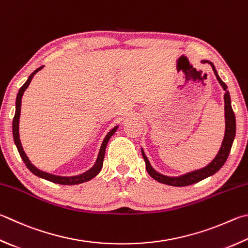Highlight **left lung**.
Returning <instances> with one entry per match:
<instances>
[{"label": "left lung", "mask_w": 248, "mask_h": 248, "mask_svg": "<svg viewBox=\"0 0 248 248\" xmlns=\"http://www.w3.org/2000/svg\"><path fill=\"white\" fill-rule=\"evenodd\" d=\"M202 64H209L211 68L214 70V74L217 78L218 82L221 85L222 89L226 91L224 93V119H226V130H224V138L221 144V147L218 152V154L216 155L215 158L210 161V163L202 167L201 169L193 170L190 172L183 173L181 175H177V177H170V175H165L163 173L156 171L154 168L152 167L150 160L147 159V157L144 153V150L142 148V156L145 161V168L147 170L148 174L151 175L153 179H155L156 181L160 183L167 184V186H191V184H194L196 182H200L202 180L210 177V175L215 174L217 171L222 167L228 159V156L230 154L232 144L234 141V138H235V132H236V123H235V115H234L232 106H231V97L230 93L228 91L227 84L223 82V81L220 79L217 70L215 68V65L209 61L202 60L201 61Z\"/></svg>", "instance_id": "left-lung-1"}]
</instances>
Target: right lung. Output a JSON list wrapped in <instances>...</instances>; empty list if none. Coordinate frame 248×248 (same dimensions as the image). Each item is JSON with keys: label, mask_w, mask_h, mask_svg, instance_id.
I'll return each mask as SVG.
<instances>
[{"label": "right lung", "mask_w": 248, "mask_h": 248, "mask_svg": "<svg viewBox=\"0 0 248 248\" xmlns=\"http://www.w3.org/2000/svg\"><path fill=\"white\" fill-rule=\"evenodd\" d=\"M43 67L44 66L39 67L38 69H35L33 73L29 76V78L27 79L25 84L19 89V91H18V94H17L15 116H14V119H13V138H14V142H15V145L18 150V153H19V155L22 158V160H24V163L27 166V168H28L31 172L37 175V177H39V178L46 179V180H47V181H51L53 183L62 184V186H76V184H80V183L90 181V180L93 179L94 177H96V175L100 173V171L103 167V160H104V157H105V150H106L107 143H108L109 139L112 137V134L117 131L118 125H116V127L112 128L110 131L106 134L104 140H103L100 152H98V155H97V158L92 167L83 173H80L77 175H71V177H62V175L52 174V173L46 172V171L40 170L39 168L35 167L34 165H32V163H31L30 159L28 158V156L26 155L24 148H22L20 139H19V118H20V110H21V98H22V95H24V92L26 91L27 88L29 87V84L31 82V80H32V78L34 77V75L37 74L39 70H41Z\"/></svg>", "instance_id": "right-lung-1"}]
</instances>
